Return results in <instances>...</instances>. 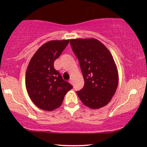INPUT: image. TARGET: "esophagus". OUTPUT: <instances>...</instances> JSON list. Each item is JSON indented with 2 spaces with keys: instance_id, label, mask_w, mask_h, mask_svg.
I'll return each mask as SVG.
<instances>
[{
  "instance_id": "1",
  "label": "esophagus",
  "mask_w": 147,
  "mask_h": 147,
  "mask_svg": "<svg viewBox=\"0 0 147 147\" xmlns=\"http://www.w3.org/2000/svg\"><path fill=\"white\" fill-rule=\"evenodd\" d=\"M69 82H70V84H73V81H72V79H70V80H69Z\"/></svg>"
}]
</instances>
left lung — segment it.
<instances>
[{"label":"left lung","mask_w":147,"mask_h":147,"mask_svg":"<svg viewBox=\"0 0 147 147\" xmlns=\"http://www.w3.org/2000/svg\"><path fill=\"white\" fill-rule=\"evenodd\" d=\"M78 58L84 86L77 95L85 106L97 109L111 102L118 86V71L112 55L96 38L70 39Z\"/></svg>","instance_id":"1"}]
</instances>
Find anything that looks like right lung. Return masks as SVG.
Instances as JSON below:
<instances>
[{"instance_id":"1","label":"right lung","mask_w":147,"mask_h":147,"mask_svg":"<svg viewBox=\"0 0 147 147\" xmlns=\"http://www.w3.org/2000/svg\"><path fill=\"white\" fill-rule=\"evenodd\" d=\"M70 40H57L41 45L32 57L25 75V86L30 98L37 107L51 111L63 103L72 86L64 81L54 68Z\"/></svg>"}]
</instances>
